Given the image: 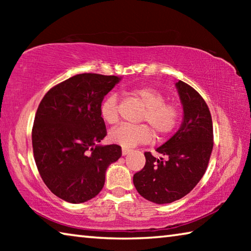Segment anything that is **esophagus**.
<instances>
[{
    "label": "esophagus",
    "instance_id": "esophagus-1",
    "mask_svg": "<svg viewBox=\"0 0 251 251\" xmlns=\"http://www.w3.org/2000/svg\"><path fill=\"white\" fill-rule=\"evenodd\" d=\"M130 152V150H127V148H123L122 150V155L123 156H126L127 154H129Z\"/></svg>",
    "mask_w": 251,
    "mask_h": 251
}]
</instances>
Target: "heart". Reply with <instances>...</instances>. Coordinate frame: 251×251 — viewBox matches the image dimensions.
<instances>
[{
    "instance_id": "heart-1",
    "label": "heart",
    "mask_w": 251,
    "mask_h": 251,
    "mask_svg": "<svg viewBox=\"0 0 251 251\" xmlns=\"http://www.w3.org/2000/svg\"><path fill=\"white\" fill-rule=\"evenodd\" d=\"M130 94L146 107L142 114L141 121L151 125L157 137H166L176 128L179 120V110L176 105L167 103L166 97L160 91L151 86H141L134 88ZM100 110L101 118L106 123L115 124L120 118L117 96L109 94L105 97L101 101ZM108 137L114 144L130 148L139 144L151 142L154 134L146 124L137 126L121 124L109 131Z\"/></svg>"
}]
</instances>
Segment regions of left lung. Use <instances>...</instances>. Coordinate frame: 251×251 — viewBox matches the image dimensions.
Listing matches in <instances>:
<instances>
[{
	"label": "left lung",
	"mask_w": 251,
	"mask_h": 251,
	"mask_svg": "<svg viewBox=\"0 0 251 251\" xmlns=\"http://www.w3.org/2000/svg\"><path fill=\"white\" fill-rule=\"evenodd\" d=\"M184 121L173 137L156 150V158L145 152L146 163L133 177L141 196L155 203H169L192 192L205 174L214 147L209 108L190 85L178 80Z\"/></svg>",
	"instance_id": "1"
}]
</instances>
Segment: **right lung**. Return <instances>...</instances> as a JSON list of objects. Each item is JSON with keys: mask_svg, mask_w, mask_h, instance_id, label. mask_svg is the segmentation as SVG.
Returning a JSON list of instances; mask_svg holds the SVG:
<instances>
[{"mask_svg": "<svg viewBox=\"0 0 251 251\" xmlns=\"http://www.w3.org/2000/svg\"><path fill=\"white\" fill-rule=\"evenodd\" d=\"M114 75L84 73L46 93L32 128L33 154L42 179L55 196L72 203L94 198L122 147L101 146L107 131L100 116L104 96L120 82Z\"/></svg>", "mask_w": 251, "mask_h": 251, "instance_id": "add662e5", "label": "right lung"}]
</instances>
